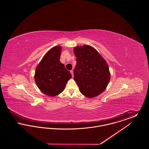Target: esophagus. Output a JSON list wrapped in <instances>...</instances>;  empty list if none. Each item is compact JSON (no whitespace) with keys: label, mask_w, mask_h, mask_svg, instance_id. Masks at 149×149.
Here are the masks:
<instances>
[{"label":"esophagus","mask_w":149,"mask_h":149,"mask_svg":"<svg viewBox=\"0 0 149 149\" xmlns=\"http://www.w3.org/2000/svg\"><path fill=\"white\" fill-rule=\"evenodd\" d=\"M70 72H71V75H72V77H73V76H74V71L72 70H70Z\"/></svg>","instance_id":"34e87169"}]
</instances>
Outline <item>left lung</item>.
<instances>
[{
  "label": "left lung",
  "mask_w": 149,
  "mask_h": 149,
  "mask_svg": "<svg viewBox=\"0 0 149 149\" xmlns=\"http://www.w3.org/2000/svg\"><path fill=\"white\" fill-rule=\"evenodd\" d=\"M77 64L74 79L80 92L91 98L104 91L111 75L108 65L99 52L89 45L77 46L74 49Z\"/></svg>",
  "instance_id": "8db88e82"
}]
</instances>
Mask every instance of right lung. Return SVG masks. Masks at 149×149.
<instances>
[{
	"label": "right lung",
	"instance_id": "obj_1",
	"mask_svg": "<svg viewBox=\"0 0 149 149\" xmlns=\"http://www.w3.org/2000/svg\"><path fill=\"white\" fill-rule=\"evenodd\" d=\"M61 49L60 46L51 49L36 69V85L43 93L51 97L62 92L71 78L70 72L60 61Z\"/></svg>",
	"mask_w": 149,
	"mask_h": 149
}]
</instances>
